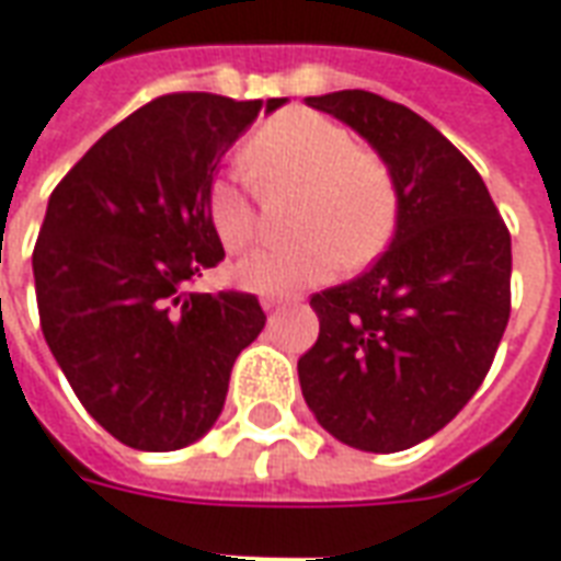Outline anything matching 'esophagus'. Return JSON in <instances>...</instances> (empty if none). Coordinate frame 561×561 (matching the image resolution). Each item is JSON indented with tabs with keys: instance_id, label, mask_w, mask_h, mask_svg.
I'll use <instances>...</instances> for the list:
<instances>
[{
	"instance_id": "1",
	"label": "esophagus",
	"mask_w": 561,
	"mask_h": 561,
	"mask_svg": "<svg viewBox=\"0 0 561 561\" xmlns=\"http://www.w3.org/2000/svg\"><path fill=\"white\" fill-rule=\"evenodd\" d=\"M287 301H289V299H277V296H265V299H262V308H265V311H277V308H284Z\"/></svg>"
}]
</instances>
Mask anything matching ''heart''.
I'll return each mask as SVG.
<instances>
[{
    "mask_svg": "<svg viewBox=\"0 0 561 561\" xmlns=\"http://www.w3.org/2000/svg\"><path fill=\"white\" fill-rule=\"evenodd\" d=\"M244 172L262 190L305 184L296 232L305 238L250 253L236 280L253 293H293L323 284L347 262L359 268L387 248L399 220V190L389 165L363 150L341 123L317 111H284L262 123L241 150ZM208 224L229 253L260 236L256 193L248 181L208 186Z\"/></svg>",
    "mask_w": 561,
    "mask_h": 561,
    "instance_id": "obj_1",
    "label": "heart"
}]
</instances>
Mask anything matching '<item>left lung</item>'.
I'll return each mask as SVG.
<instances>
[{
  "instance_id": "8db88e82",
  "label": "left lung",
  "mask_w": 561,
  "mask_h": 561,
  "mask_svg": "<svg viewBox=\"0 0 561 561\" xmlns=\"http://www.w3.org/2000/svg\"><path fill=\"white\" fill-rule=\"evenodd\" d=\"M368 138L399 190L396 238L351 284L313 293L299 359L320 426L365 453L432 438L478 392L511 317V232L462 150L399 102L305 99Z\"/></svg>"
}]
</instances>
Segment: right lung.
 <instances>
[{
  "label": "right lung",
  "mask_w": 561,
  "mask_h": 561,
  "mask_svg": "<svg viewBox=\"0 0 561 561\" xmlns=\"http://www.w3.org/2000/svg\"><path fill=\"white\" fill-rule=\"evenodd\" d=\"M260 111L262 99H153L50 193L33 250L42 332L87 414L126 447L202 438L265 325L253 293H190L226 256L208 224L217 162Z\"/></svg>",
  "instance_id": "obj_1"
}]
</instances>
